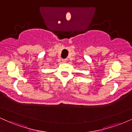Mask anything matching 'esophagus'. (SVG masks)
<instances>
[{
  "label": "esophagus",
  "mask_w": 132,
  "mask_h": 132,
  "mask_svg": "<svg viewBox=\"0 0 132 132\" xmlns=\"http://www.w3.org/2000/svg\"><path fill=\"white\" fill-rule=\"evenodd\" d=\"M62 61H63V63H66V62L67 61V59H63V60H62Z\"/></svg>",
  "instance_id": "obj_1"
}]
</instances>
